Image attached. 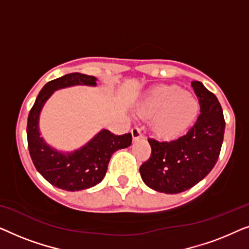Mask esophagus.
Instances as JSON below:
<instances>
[{
	"mask_svg": "<svg viewBox=\"0 0 249 249\" xmlns=\"http://www.w3.org/2000/svg\"><path fill=\"white\" fill-rule=\"evenodd\" d=\"M131 135H132V139L134 141H137L139 138L144 137V132H142V129L139 127H135L131 129Z\"/></svg>",
	"mask_w": 249,
	"mask_h": 249,
	"instance_id": "obj_1",
	"label": "esophagus"
}]
</instances>
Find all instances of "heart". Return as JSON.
Listing matches in <instances>:
<instances>
[{"label":"heart","mask_w":249,"mask_h":249,"mask_svg":"<svg viewBox=\"0 0 249 249\" xmlns=\"http://www.w3.org/2000/svg\"><path fill=\"white\" fill-rule=\"evenodd\" d=\"M198 111L195 96L178 86L156 88L139 107L144 117H153L151 129L161 138H175L185 132L195 121Z\"/></svg>","instance_id":"heart-1"}]
</instances>
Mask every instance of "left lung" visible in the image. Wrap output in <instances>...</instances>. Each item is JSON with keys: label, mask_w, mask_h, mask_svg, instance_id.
<instances>
[{"label": "left lung", "mask_w": 249, "mask_h": 249, "mask_svg": "<svg viewBox=\"0 0 249 249\" xmlns=\"http://www.w3.org/2000/svg\"><path fill=\"white\" fill-rule=\"evenodd\" d=\"M200 114L188 132L173 141L149 138L152 153L139 168L142 179L160 193L192 188L214 168L223 142L226 121L220 102L200 81H192Z\"/></svg>", "instance_id": "left-lung-1"}]
</instances>
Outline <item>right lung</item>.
Segmentation results:
<instances>
[{
  "label": "right lung",
  "instance_id": "right-lung-1",
  "mask_svg": "<svg viewBox=\"0 0 249 249\" xmlns=\"http://www.w3.org/2000/svg\"><path fill=\"white\" fill-rule=\"evenodd\" d=\"M96 78L73 72L51 80L39 91L28 115L27 139L34 165L51 185L77 192L90 188L103 180L112 154L131 145V134L114 135L101 130L83 147L72 153H61L44 142L38 129L39 113L54 90L74 85L96 86Z\"/></svg>",
  "mask_w": 249,
  "mask_h": 249
}]
</instances>
